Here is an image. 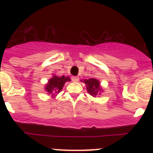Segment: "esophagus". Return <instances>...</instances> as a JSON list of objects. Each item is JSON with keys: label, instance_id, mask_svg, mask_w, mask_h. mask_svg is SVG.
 Here are the masks:
<instances>
[{"label": "esophagus", "instance_id": "obj_1", "mask_svg": "<svg viewBox=\"0 0 153 153\" xmlns=\"http://www.w3.org/2000/svg\"><path fill=\"white\" fill-rule=\"evenodd\" d=\"M72 80L74 81V82H77L78 80H79V77L78 76H72Z\"/></svg>", "mask_w": 153, "mask_h": 153}]
</instances>
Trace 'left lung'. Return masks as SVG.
Masks as SVG:
<instances>
[{"label": "left lung", "mask_w": 153, "mask_h": 153, "mask_svg": "<svg viewBox=\"0 0 153 153\" xmlns=\"http://www.w3.org/2000/svg\"><path fill=\"white\" fill-rule=\"evenodd\" d=\"M83 83H85L87 89V92L93 97H96L100 92L102 90L100 87V84L98 79L95 78H90L89 79H84Z\"/></svg>", "instance_id": "8db88e82"}]
</instances>
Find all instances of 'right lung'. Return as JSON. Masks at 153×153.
<instances>
[{"instance_id": "right-lung-1", "label": "right lung", "mask_w": 153, "mask_h": 153, "mask_svg": "<svg viewBox=\"0 0 153 153\" xmlns=\"http://www.w3.org/2000/svg\"><path fill=\"white\" fill-rule=\"evenodd\" d=\"M69 81H70V79L68 76L66 77L63 76L60 77V76H56L53 75V76L48 81V83L46 85V91L48 92V93L52 94V97L56 96V94L61 91L65 83L69 82Z\"/></svg>"}]
</instances>
